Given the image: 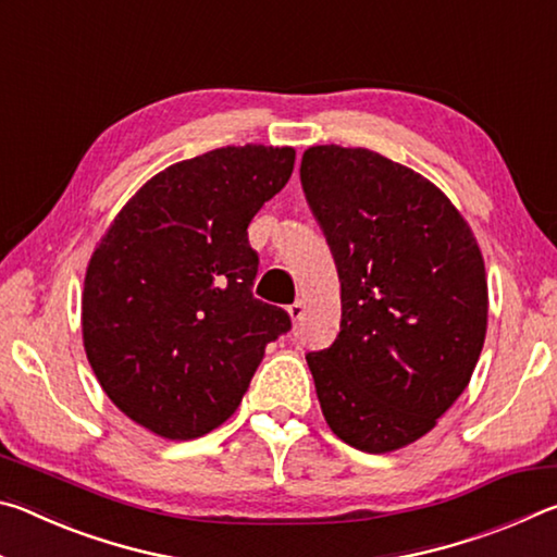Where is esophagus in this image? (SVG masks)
<instances>
[{
	"label": "esophagus",
	"instance_id": "obj_1",
	"mask_svg": "<svg viewBox=\"0 0 557 557\" xmlns=\"http://www.w3.org/2000/svg\"><path fill=\"white\" fill-rule=\"evenodd\" d=\"M305 301H295V305H289L287 307V312H289V317H292V322H301V317H305Z\"/></svg>",
	"mask_w": 557,
	"mask_h": 557
}]
</instances>
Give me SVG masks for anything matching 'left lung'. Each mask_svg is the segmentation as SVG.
<instances>
[{"instance_id":"8db88e82","label":"left lung","mask_w":557,"mask_h":557,"mask_svg":"<svg viewBox=\"0 0 557 557\" xmlns=\"http://www.w3.org/2000/svg\"><path fill=\"white\" fill-rule=\"evenodd\" d=\"M299 178L342 280V329L309 351L329 428L371 455L435 428L474 373L486 272L467 221L425 176L363 147L322 145Z\"/></svg>"}]
</instances>
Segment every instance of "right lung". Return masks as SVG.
Instances as JSON below:
<instances>
[{
	"label": "right lung",
	"mask_w": 557,
	"mask_h": 557,
	"mask_svg": "<svg viewBox=\"0 0 557 557\" xmlns=\"http://www.w3.org/2000/svg\"><path fill=\"white\" fill-rule=\"evenodd\" d=\"M292 147H221L132 196L92 252L83 344L117 408L166 440L211 432L238 408L265 346L292 319L252 297L248 225L289 182Z\"/></svg>",
	"instance_id": "obj_1"
}]
</instances>
